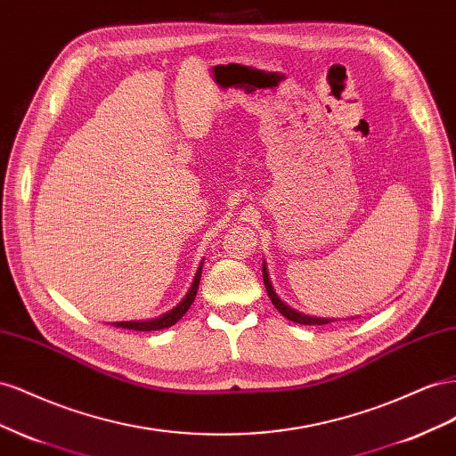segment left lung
Masks as SVG:
<instances>
[{
    "mask_svg": "<svg viewBox=\"0 0 456 456\" xmlns=\"http://www.w3.org/2000/svg\"><path fill=\"white\" fill-rule=\"evenodd\" d=\"M264 284H265V290L271 297L273 305H275L281 314L292 321V322H300V324H329L330 321H336V319H322V317H311V315H305V314H300V311H296L294 307H290L289 304H284L279 294L275 292V289H273V282L269 279V271H267V265H265V259H264Z\"/></svg>",
    "mask_w": 456,
    "mask_h": 456,
    "instance_id": "1",
    "label": "left lung"
}]
</instances>
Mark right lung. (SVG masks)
Instances as JSON below:
<instances>
[{
  "label": "right lung",
  "mask_w": 456,
  "mask_h": 456,
  "mask_svg": "<svg viewBox=\"0 0 456 456\" xmlns=\"http://www.w3.org/2000/svg\"><path fill=\"white\" fill-rule=\"evenodd\" d=\"M202 264L204 259L200 262L199 269H197V275H194L192 279V284L191 289L187 290L185 297L181 300L174 309L167 311V314L156 317V319H147V321H120V322H112L116 329H127V330H142V332H149V330H162V329H167L172 327V324H175L181 317H183L187 314V309L191 307V304L194 302V296H197L199 292V282H200V275H202Z\"/></svg>",
  "instance_id": "obj_1"
}]
</instances>
